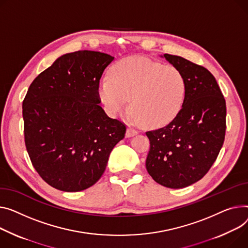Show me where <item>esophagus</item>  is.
Masks as SVG:
<instances>
[{
	"instance_id": "34e87169",
	"label": "esophagus",
	"mask_w": 248,
	"mask_h": 248,
	"mask_svg": "<svg viewBox=\"0 0 248 248\" xmlns=\"http://www.w3.org/2000/svg\"><path fill=\"white\" fill-rule=\"evenodd\" d=\"M137 135H138V131L136 129L131 128V127H128L126 129V133H125V137L126 138H131V137H135Z\"/></svg>"
}]
</instances>
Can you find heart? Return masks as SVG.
I'll return each mask as SVG.
<instances>
[{
  "instance_id": "b5f03b06",
  "label": "heart",
  "mask_w": 248,
  "mask_h": 248,
  "mask_svg": "<svg viewBox=\"0 0 248 248\" xmlns=\"http://www.w3.org/2000/svg\"><path fill=\"white\" fill-rule=\"evenodd\" d=\"M98 96L111 117L130 109L148 127L170 124L183 108L186 80L177 68L142 57H129L112 65L98 85Z\"/></svg>"
}]
</instances>
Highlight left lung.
Wrapping results in <instances>:
<instances>
[{"mask_svg":"<svg viewBox=\"0 0 248 248\" xmlns=\"http://www.w3.org/2000/svg\"><path fill=\"white\" fill-rule=\"evenodd\" d=\"M184 74L186 100L166 126L146 131L151 141L145 167L157 184L183 188L202 179L216 161L224 141L226 106L209 71L178 56H160Z\"/></svg>","mask_w":248,"mask_h":248,"instance_id":"1","label":"left lung"}]
</instances>
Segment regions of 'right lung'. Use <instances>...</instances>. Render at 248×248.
Listing matches in <instances>:
<instances>
[{"label":"right lung","mask_w":248,"mask_h":248,"mask_svg":"<svg viewBox=\"0 0 248 248\" xmlns=\"http://www.w3.org/2000/svg\"><path fill=\"white\" fill-rule=\"evenodd\" d=\"M113 57L78 51L58 58L31 82L23 102L27 152L51 186L76 192L103 175L125 125L98 105V84Z\"/></svg>","instance_id":"add662e5"}]
</instances>
